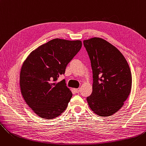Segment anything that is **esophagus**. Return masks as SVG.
<instances>
[{
  "label": "esophagus",
  "instance_id": "esophagus-1",
  "mask_svg": "<svg viewBox=\"0 0 146 146\" xmlns=\"http://www.w3.org/2000/svg\"><path fill=\"white\" fill-rule=\"evenodd\" d=\"M74 91L76 92V93H79L80 92V88H78V89H74Z\"/></svg>",
  "mask_w": 146,
  "mask_h": 146
}]
</instances>
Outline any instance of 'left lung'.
<instances>
[{"mask_svg": "<svg viewBox=\"0 0 146 146\" xmlns=\"http://www.w3.org/2000/svg\"><path fill=\"white\" fill-rule=\"evenodd\" d=\"M93 73L92 92L86 99L98 115L109 117L123 106L131 92L132 76L122 53L101 38L83 41Z\"/></svg>", "mask_w": 146, "mask_h": 146, "instance_id": "obj_1", "label": "left lung"}]
</instances>
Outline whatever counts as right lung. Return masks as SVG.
<instances>
[{
    "label": "right lung",
    "instance_id": "add662e5",
    "mask_svg": "<svg viewBox=\"0 0 146 146\" xmlns=\"http://www.w3.org/2000/svg\"><path fill=\"white\" fill-rule=\"evenodd\" d=\"M80 40L56 38L32 51L25 60L20 73V88L27 104L41 118H55L66 109L72 97L64 79L69 62L82 47Z\"/></svg>",
    "mask_w": 146,
    "mask_h": 146
}]
</instances>
